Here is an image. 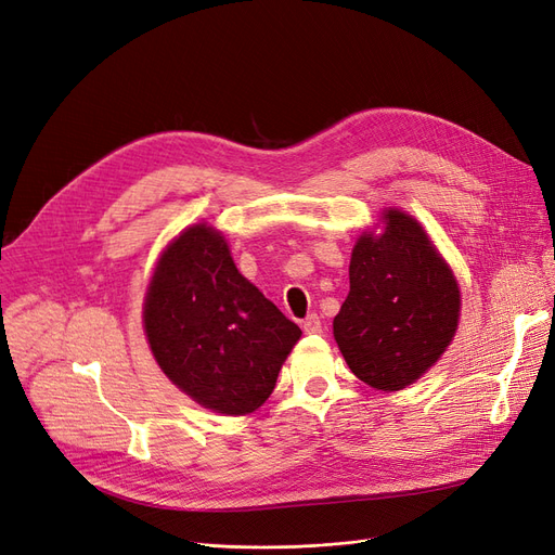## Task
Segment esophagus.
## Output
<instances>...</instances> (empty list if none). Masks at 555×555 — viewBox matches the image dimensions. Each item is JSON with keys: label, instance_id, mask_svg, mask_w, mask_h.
Segmentation results:
<instances>
[{"label": "esophagus", "instance_id": "1", "mask_svg": "<svg viewBox=\"0 0 555 555\" xmlns=\"http://www.w3.org/2000/svg\"><path fill=\"white\" fill-rule=\"evenodd\" d=\"M302 330H305V335H319V332L323 330V323H321L319 314H309V317L302 321Z\"/></svg>", "mask_w": 555, "mask_h": 555}]
</instances>
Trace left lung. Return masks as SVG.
Returning a JSON list of instances; mask_svg holds the SVG:
<instances>
[{
    "instance_id": "1",
    "label": "left lung",
    "mask_w": 555,
    "mask_h": 555,
    "mask_svg": "<svg viewBox=\"0 0 555 555\" xmlns=\"http://www.w3.org/2000/svg\"><path fill=\"white\" fill-rule=\"evenodd\" d=\"M348 275V298L332 323L344 360L375 389L412 385L457 327L460 292L447 261L412 216L389 209L380 236L354 243Z\"/></svg>"
}]
</instances>
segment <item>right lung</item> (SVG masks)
Here are the masks:
<instances>
[{
    "instance_id": "1",
    "label": "right lung",
    "mask_w": 555,
    "mask_h": 555,
    "mask_svg": "<svg viewBox=\"0 0 555 555\" xmlns=\"http://www.w3.org/2000/svg\"><path fill=\"white\" fill-rule=\"evenodd\" d=\"M143 319L162 371L220 414L255 412L302 335L236 271L225 238L207 225L189 228L162 255Z\"/></svg>"
}]
</instances>
